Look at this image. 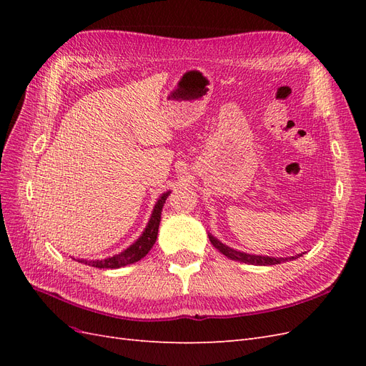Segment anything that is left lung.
Masks as SVG:
<instances>
[{
	"instance_id": "left-lung-1",
	"label": "left lung",
	"mask_w": 366,
	"mask_h": 366,
	"mask_svg": "<svg viewBox=\"0 0 366 366\" xmlns=\"http://www.w3.org/2000/svg\"><path fill=\"white\" fill-rule=\"evenodd\" d=\"M209 239L214 244V247L223 253L224 257L234 259V261L253 264V265H274V264H281L284 261H289V259L292 261V259L302 257V253L295 254V257H289V258H274V257H262V254H250V253L239 252V250H235V249H232V247L223 244V242H221L219 239H217L215 237H212L210 234H209Z\"/></svg>"
}]
</instances>
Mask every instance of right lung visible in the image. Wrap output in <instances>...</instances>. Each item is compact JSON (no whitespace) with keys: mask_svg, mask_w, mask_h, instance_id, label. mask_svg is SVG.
<instances>
[{"mask_svg":"<svg viewBox=\"0 0 366 366\" xmlns=\"http://www.w3.org/2000/svg\"><path fill=\"white\" fill-rule=\"evenodd\" d=\"M168 195H169V192H164L159 198L156 206H154V210H152L148 224H147L145 230H143V234L140 235V238L137 241L132 242L128 249L120 252L119 254H114V257H109L105 259H96V261L94 259H92V261L77 259V261L82 264H86V265H92V267H97V269H119V267H124V265L137 262L143 257H147V253L152 249L154 242H156V239H157L162 209H163V204L166 202V198H168Z\"/></svg>","mask_w":366,"mask_h":366,"instance_id":"1","label":"right lung"}]
</instances>
